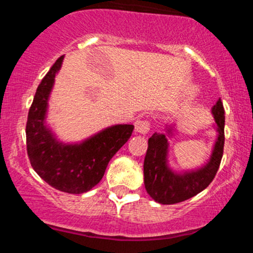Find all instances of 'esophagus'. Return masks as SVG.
I'll return each instance as SVG.
<instances>
[{
	"mask_svg": "<svg viewBox=\"0 0 253 253\" xmlns=\"http://www.w3.org/2000/svg\"><path fill=\"white\" fill-rule=\"evenodd\" d=\"M134 130L139 134H146L150 130V124L146 120H136L134 123Z\"/></svg>",
	"mask_w": 253,
	"mask_h": 253,
	"instance_id": "obj_1",
	"label": "esophagus"
}]
</instances>
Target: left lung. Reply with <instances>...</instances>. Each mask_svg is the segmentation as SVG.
I'll use <instances>...</instances> for the list:
<instances>
[{
  "mask_svg": "<svg viewBox=\"0 0 253 253\" xmlns=\"http://www.w3.org/2000/svg\"><path fill=\"white\" fill-rule=\"evenodd\" d=\"M216 132L211 152L207 161L195 169L176 170L169 162V138L176 130V123L165 125V133H153L149 139L144 161V184L147 194L162 205H173L205 190L216 175L225 144V110L221 100L211 108Z\"/></svg>",
  "mask_w": 253,
  "mask_h": 253,
  "instance_id": "left-lung-1",
  "label": "left lung"
}]
</instances>
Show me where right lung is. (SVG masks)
<instances>
[{"instance_id": "add662e5", "label": "right lung", "mask_w": 253, "mask_h": 253, "mask_svg": "<svg viewBox=\"0 0 253 253\" xmlns=\"http://www.w3.org/2000/svg\"><path fill=\"white\" fill-rule=\"evenodd\" d=\"M58 58L42 78L28 112L26 138L34 171L46 183L69 194L86 193L102 179L107 165L132 135L133 125H113L81 141L65 143L47 123L48 101L62 69Z\"/></svg>"}]
</instances>
